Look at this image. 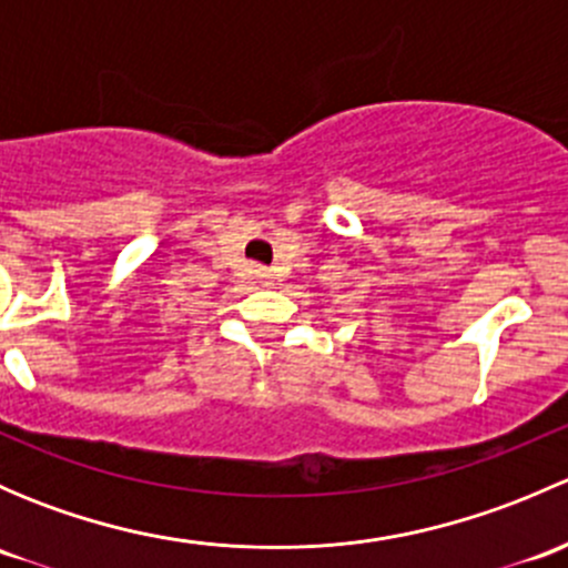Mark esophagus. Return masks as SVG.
Returning <instances> with one entry per match:
<instances>
[{
    "mask_svg": "<svg viewBox=\"0 0 568 568\" xmlns=\"http://www.w3.org/2000/svg\"><path fill=\"white\" fill-rule=\"evenodd\" d=\"M261 283H263V285L268 283V274H266V272H261Z\"/></svg>",
    "mask_w": 568,
    "mask_h": 568,
    "instance_id": "34e87169",
    "label": "esophagus"
}]
</instances>
